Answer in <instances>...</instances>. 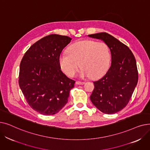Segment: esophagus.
Segmentation results:
<instances>
[{"label": "esophagus", "mask_w": 150, "mask_h": 150, "mask_svg": "<svg viewBox=\"0 0 150 150\" xmlns=\"http://www.w3.org/2000/svg\"><path fill=\"white\" fill-rule=\"evenodd\" d=\"M75 83H76V84H77V85H81V84H84V82H83V81H76Z\"/></svg>", "instance_id": "obj_1"}]
</instances>
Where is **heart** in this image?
Masks as SVG:
<instances>
[{
    "label": "heart",
    "mask_w": 150,
    "mask_h": 150,
    "mask_svg": "<svg viewBox=\"0 0 150 150\" xmlns=\"http://www.w3.org/2000/svg\"><path fill=\"white\" fill-rule=\"evenodd\" d=\"M110 61L111 53L105 42L86 39L75 42L67 52L62 53L59 64L62 72L69 77H74L81 67L82 77L95 79L105 73Z\"/></svg>",
    "instance_id": "obj_1"
}]
</instances>
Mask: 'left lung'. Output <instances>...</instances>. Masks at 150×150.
<instances>
[{
  "instance_id": "1",
  "label": "left lung",
  "mask_w": 150,
  "mask_h": 150,
  "mask_svg": "<svg viewBox=\"0 0 150 150\" xmlns=\"http://www.w3.org/2000/svg\"><path fill=\"white\" fill-rule=\"evenodd\" d=\"M103 40L111 53V65L106 74L94 81L90 97L100 111L112 114L121 111L129 103L138 81L136 61L127 45L105 32L89 35Z\"/></svg>"
}]
</instances>
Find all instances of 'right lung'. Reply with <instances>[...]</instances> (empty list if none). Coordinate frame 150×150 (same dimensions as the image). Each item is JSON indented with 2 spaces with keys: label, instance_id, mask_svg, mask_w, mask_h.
<instances>
[{
  "label": "right lung",
  "instance_id": "1",
  "mask_svg": "<svg viewBox=\"0 0 150 150\" xmlns=\"http://www.w3.org/2000/svg\"><path fill=\"white\" fill-rule=\"evenodd\" d=\"M72 40L52 34L31 45L21 60L19 84L29 106L45 115L58 112L68 101L75 81L61 70L59 57Z\"/></svg>",
  "mask_w": 150,
  "mask_h": 150
}]
</instances>
